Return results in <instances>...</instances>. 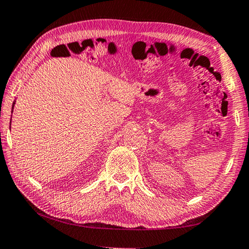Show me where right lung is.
Masks as SVG:
<instances>
[{"instance_id": "obj_1", "label": "right lung", "mask_w": 249, "mask_h": 249, "mask_svg": "<svg viewBox=\"0 0 249 249\" xmlns=\"http://www.w3.org/2000/svg\"><path fill=\"white\" fill-rule=\"evenodd\" d=\"M14 104H15V103H13V105H14Z\"/></svg>"}]
</instances>
